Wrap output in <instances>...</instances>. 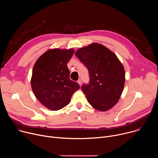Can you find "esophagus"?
Here are the masks:
<instances>
[{
  "label": "esophagus",
  "mask_w": 158,
  "mask_h": 158,
  "mask_svg": "<svg viewBox=\"0 0 158 158\" xmlns=\"http://www.w3.org/2000/svg\"><path fill=\"white\" fill-rule=\"evenodd\" d=\"M77 83L81 85V80L79 79L78 81H77Z\"/></svg>",
  "instance_id": "esophagus-1"
}]
</instances>
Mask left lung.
<instances>
[{
    "label": "left lung",
    "mask_w": 158,
    "mask_h": 158,
    "mask_svg": "<svg viewBox=\"0 0 158 158\" xmlns=\"http://www.w3.org/2000/svg\"><path fill=\"white\" fill-rule=\"evenodd\" d=\"M75 55L89 71V84L82 86L88 102L99 111L114 107L125 83L124 66L116 55L96 42L79 49Z\"/></svg>",
    "instance_id": "left-lung-1"
}]
</instances>
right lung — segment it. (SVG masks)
<instances>
[{"instance_id":"right-lung-1","label":"right lung","mask_w":158,"mask_h":158,"mask_svg":"<svg viewBox=\"0 0 158 158\" xmlns=\"http://www.w3.org/2000/svg\"><path fill=\"white\" fill-rule=\"evenodd\" d=\"M74 53L73 49H49L36 60L32 69L31 87L38 101L52 110L68 105L80 85L69 79L67 64Z\"/></svg>"}]
</instances>
